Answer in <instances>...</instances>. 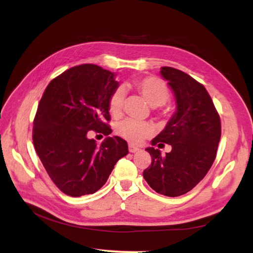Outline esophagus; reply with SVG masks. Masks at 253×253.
<instances>
[{
	"mask_svg": "<svg viewBox=\"0 0 253 253\" xmlns=\"http://www.w3.org/2000/svg\"><path fill=\"white\" fill-rule=\"evenodd\" d=\"M128 150H129V152H131V153H136V152H138L140 149L135 147V146H132V144H129V146H128Z\"/></svg>",
	"mask_w": 253,
	"mask_h": 253,
	"instance_id": "esophagus-1",
	"label": "esophagus"
}]
</instances>
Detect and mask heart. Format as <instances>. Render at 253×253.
I'll use <instances>...</instances> for the list:
<instances>
[{
    "instance_id": "heart-1",
    "label": "heart",
    "mask_w": 253,
    "mask_h": 253,
    "mask_svg": "<svg viewBox=\"0 0 253 253\" xmlns=\"http://www.w3.org/2000/svg\"><path fill=\"white\" fill-rule=\"evenodd\" d=\"M133 87L152 107L165 104L169 98V88L162 80L157 77L148 76L138 78L133 82ZM124 100H125V89L122 87L115 89L110 95L107 107H109V112L113 117L117 118L122 116ZM115 131L117 135H120L127 141L131 143H140L144 139L152 135L153 127L151 124L147 122L126 118L117 124Z\"/></svg>"
}]
</instances>
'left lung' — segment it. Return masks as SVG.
Listing matches in <instances>:
<instances>
[{"instance_id":"8db88e82","label":"left lung","mask_w":253,"mask_h":253,"mask_svg":"<svg viewBox=\"0 0 253 253\" xmlns=\"http://www.w3.org/2000/svg\"><path fill=\"white\" fill-rule=\"evenodd\" d=\"M161 75L175 94L176 112L151 143L170 144L171 151L162 157L159 149L147 148L152 162L143 177L158 193L178 197L211 169L221 139V120L203 84L173 67H161Z\"/></svg>"}]
</instances>
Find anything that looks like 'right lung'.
Masks as SVG:
<instances>
[{"label": "right lung", "mask_w": 253, "mask_h": 253, "mask_svg": "<svg viewBox=\"0 0 253 253\" xmlns=\"http://www.w3.org/2000/svg\"><path fill=\"white\" fill-rule=\"evenodd\" d=\"M115 74L93 64L67 69L51 80L38 105L32 140L50 178L71 197L91 195L103 186L114 165L128 153L121 137L100 146L92 130L109 136L110 95L117 89Z\"/></svg>", "instance_id": "add662e5"}]
</instances>
